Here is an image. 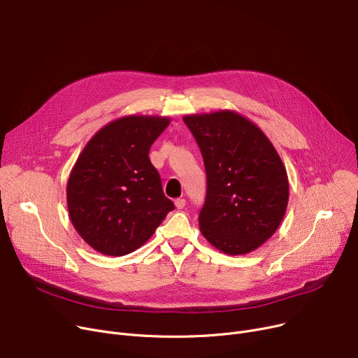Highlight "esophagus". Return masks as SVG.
I'll return each mask as SVG.
<instances>
[{
  "instance_id": "1",
  "label": "esophagus",
  "mask_w": 358,
  "mask_h": 358,
  "mask_svg": "<svg viewBox=\"0 0 358 358\" xmlns=\"http://www.w3.org/2000/svg\"><path fill=\"white\" fill-rule=\"evenodd\" d=\"M174 203H176V207H177L178 210H181V208L185 207V200H184V199H177Z\"/></svg>"
}]
</instances>
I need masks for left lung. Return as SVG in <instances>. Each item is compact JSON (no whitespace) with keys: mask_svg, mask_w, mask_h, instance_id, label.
Returning <instances> with one entry per match:
<instances>
[{"mask_svg":"<svg viewBox=\"0 0 358 358\" xmlns=\"http://www.w3.org/2000/svg\"><path fill=\"white\" fill-rule=\"evenodd\" d=\"M182 119L206 166L203 236L227 255L257 249L276 231L288 206V174L279 154L264 132L233 110Z\"/></svg>","mask_w":358,"mask_h":358,"instance_id":"left-lung-1","label":"left lung"}]
</instances>
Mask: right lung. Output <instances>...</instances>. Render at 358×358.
Masks as SVG:
<instances>
[{
	"label": "right lung",
	"mask_w": 358,
	"mask_h": 358,
	"mask_svg": "<svg viewBox=\"0 0 358 358\" xmlns=\"http://www.w3.org/2000/svg\"><path fill=\"white\" fill-rule=\"evenodd\" d=\"M169 125L162 116L119 117L94 134L79 155L67 181L69 216L99 253L136 250L174 210L150 161L151 145Z\"/></svg>",
	"instance_id": "obj_1"
}]
</instances>
